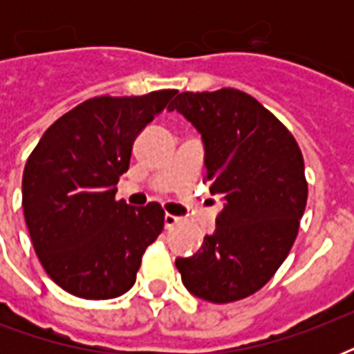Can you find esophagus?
<instances>
[{
  "mask_svg": "<svg viewBox=\"0 0 354 354\" xmlns=\"http://www.w3.org/2000/svg\"><path fill=\"white\" fill-rule=\"evenodd\" d=\"M180 222H182V218H180V216H174V215H165V218H163L165 230H171V227H174L176 224H180Z\"/></svg>",
  "mask_w": 354,
  "mask_h": 354,
  "instance_id": "obj_1",
  "label": "esophagus"
}]
</instances>
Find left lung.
I'll use <instances>...</instances> for the list:
<instances>
[{"label": "left lung", "mask_w": 354, "mask_h": 354, "mask_svg": "<svg viewBox=\"0 0 354 354\" xmlns=\"http://www.w3.org/2000/svg\"><path fill=\"white\" fill-rule=\"evenodd\" d=\"M202 136L211 194L224 207L215 232L176 268L193 296L232 303L261 290L296 241L307 180L296 139L241 90L183 91L171 102Z\"/></svg>", "instance_id": "left-lung-1"}]
</instances>
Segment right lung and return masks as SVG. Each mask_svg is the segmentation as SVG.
Segmentation results:
<instances>
[{"label":"right lung","mask_w":354,"mask_h":354,"mask_svg":"<svg viewBox=\"0 0 354 354\" xmlns=\"http://www.w3.org/2000/svg\"><path fill=\"white\" fill-rule=\"evenodd\" d=\"M176 90L93 97L57 119L25 163L21 205L47 275L69 294L112 299L132 288L145 250L163 230L160 204L115 200L139 132Z\"/></svg>","instance_id":"obj_1"}]
</instances>
